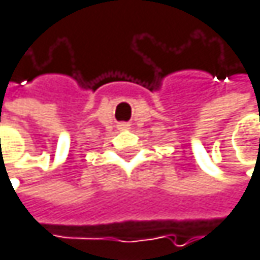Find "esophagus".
I'll use <instances>...</instances> for the list:
<instances>
[{
	"instance_id": "1",
	"label": "esophagus",
	"mask_w": 260,
	"mask_h": 260,
	"mask_svg": "<svg viewBox=\"0 0 260 260\" xmlns=\"http://www.w3.org/2000/svg\"><path fill=\"white\" fill-rule=\"evenodd\" d=\"M118 127H119V128H127V127H128V124H127V122H121Z\"/></svg>"
}]
</instances>
